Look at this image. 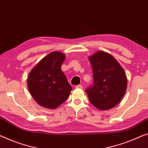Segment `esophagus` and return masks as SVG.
Listing matches in <instances>:
<instances>
[{
    "label": "esophagus",
    "instance_id": "1",
    "mask_svg": "<svg viewBox=\"0 0 148 148\" xmlns=\"http://www.w3.org/2000/svg\"><path fill=\"white\" fill-rule=\"evenodd\" d=\"M76 88H80V89H82L83 86H82V85H77L76 86Z\"/></svg>",
    "mask_w": 148,
    "mask_h": 148
}]
</instances>
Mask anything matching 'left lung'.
<instances>
[{
  "label": "left lung",
  "mask_w": 148,
  "mask_h": 148,
  "mask_svg": "<svg viewBox=\"0 0 148 148\" xmlns=\"http://www.w3.org/2000/svg\"><path fill=\"white\" fill-rule=\"evenodd\" d=\"M94 83L86 92L90 103L97 108H112L120 102L127 88L124 70L112 55L100 51L89 58Z\"/></svg>",
  "instance_id": "left-lung-1"
}]
</instances>
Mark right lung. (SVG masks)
I'll use <instances>...</instances> for the list:
<instances>
[{"mask_svg": "<svg viewBox=\"0 0 148 148\" xmlns=\"http://www.w3.org/2000/svg\"><path fill=\"white\" fill-rule=\"evenodd\" d=\"M65 58V55L59 52L50 53L28 75V90L35 101L42 106L56 108L70 96L72 88L61 70Z\"/></svg>", "mask_w": 148, "mask_h": 148, "instance_id": "1", "label": "right lung"}]
</instances>
